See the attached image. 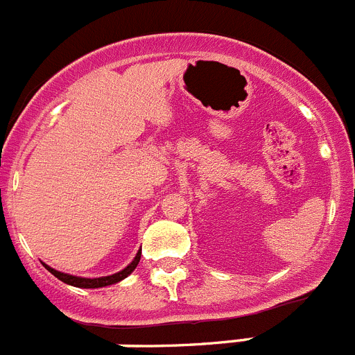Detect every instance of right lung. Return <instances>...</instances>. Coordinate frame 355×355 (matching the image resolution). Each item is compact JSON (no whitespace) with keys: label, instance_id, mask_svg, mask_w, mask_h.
Wrapping results in <instances>:
<instances>
[{"label":"right lung","instance_id":"add662e5","mask_svg":"<svg viewBox=\"0 0 355 355\" xmlns=\"http://www.w3.org/2000/svg\"><path fill=\"white\" fill-rule=\"evenodd\" d=\"M140 257H141V250H138L137 256H135V259H132L131 263L124 268V270H121L119 273L108 275V277H98V278H84V277H75V275H69V273H62V271L54 270V268H51L49 264H45V263H43V266L47 268V270L51 271L54 277H58L61 282L68 284V286L80 287V289H98V287H107V286H112V284H117V282H121V280H124V278L128 277V275H131L132 271H135V268L138 266V263H140Z\"/></svg>","mask_w":355,"mask_h":355}]
</instances>
